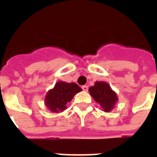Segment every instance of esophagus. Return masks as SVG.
<instances>
[{"label": "esophagus", "instance_id": "esophagus-1", "mask_svg": "<svg viewBox=\"0 0 157 157\" xmlns=\"http://www.w3.org/2000/svg\"><path fill=\"white\" fill-rule=\"evenodd\" d=\"M82 90H83V91H85V92H87V91H88V86H86V85L82 86Z\"/></svg>", "mask_w": 157, "mask_h": 157}]
</instances>
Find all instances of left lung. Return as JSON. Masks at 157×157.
<instances>
[{
    "label": "left lung",
    "instance_id": "obj_1",
    "mask_svg": "<svg viewBox=\"0 0 157 157\" xmlns=\"http://www.w3.org/2000/svg\"><path fill=\"white\" fill-rule=\"evenodd\" d=\"M89 92L93 99L100 104L105 112L112 110L118 100L115 92L106 82H97L95 85L89 88Z\"/></svg>",
    "mask_w": 157,
    "mask_h": 157
}]
</instances>
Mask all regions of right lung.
<instances>
[{"instance_id":"1","label":"right lung","mask_w":157,"mask_h":157,"mask_svg":"<svg viewBox=\"0 0 157 157\" xmlns=\"http://www.w3.org/2000/svg\"><path fill=\"white\" fill-rule=\"evenodd\" d=\"M81 91L82 88L74 82H57L54 89L50 90L46 95V106L53 112L59 113V111H63L67 108V102H71L74 95Z\"/></svg>"}]
</instances>
